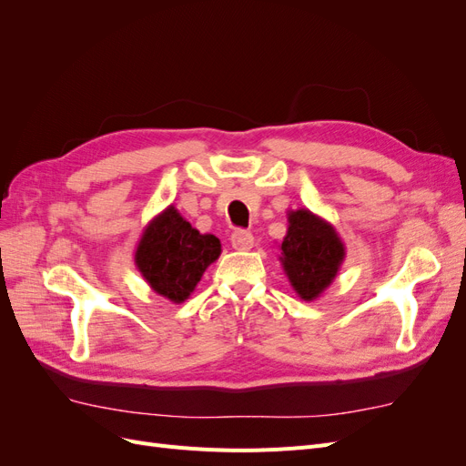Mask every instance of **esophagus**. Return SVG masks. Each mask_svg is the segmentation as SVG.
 I'll list each match as a JSON object with an SVG mask.
<instances>
[{"label": "esophagus", "instance_id": "34e87169", "mask_svg": "<svg viewBox=\"0 0 466 466\" xmlns=\"http://www.w3.org/2000/svg\"><path fill=\"white\" fill-rule=\"evenodd\" d=\"M231 245H233L237 250H250L252 247H255V237H252L250 231L237 229V231H233V235H231Z\"/></svg>", "mask_w": 466, "mask_h": 466}]
</instances>
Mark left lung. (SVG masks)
<instances>
[{
	"mask_svg": "<svg viewBox=\"0 0 466 466\" xmlns=\"http://www.w3.org/2000/svg\"><path fill=\"white\" fill-rule=\"evenodd\" d=\"M288 221L279 260L295 293L305 301H313L332 284L346 248L332 225L309 209L289 211Z\"/></svg>",
	"mask_w": 466,
	"mask_h": 466,
	"instance_id": "1",
	"label": "left lung"
}]
</instances>
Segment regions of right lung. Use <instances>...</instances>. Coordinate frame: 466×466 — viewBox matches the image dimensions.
<instances>
[{"mask_svg": "<svg viewBox=\"0 0 466 466\" xmlns=\"http://www.w3.org/2000/svg\"><path fill=\"white\" fill-rule=\"evenodd\" d=\"M221 255L216 235H202L168 206L153 218L136 248V266L155 293L182 303L190 298L206 268Z\"/></svg>", "mask_w": 466, "mask_h": 466, "instance_id": "obj_1", "label": "right lung"}]
</instances>
